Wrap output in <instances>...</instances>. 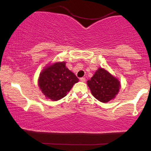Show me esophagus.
Instances as JSON below:
<instances>
[{
	"instance_id": "34e87169",
	"label": "esophagus",
	"mask_w": 151,
	"mask_h": 151,
	"mask_svg": "<svg viewBox=\"0 0 151 151\" xmlns=\"http://www.w3.org/2000/svg\"><path fill=\"white\" fill-rule=\"evenodd\" d=\"M80 80L81 81H82V82H85V81H86V78H81Z\"/></svg>"
}]
</instances>
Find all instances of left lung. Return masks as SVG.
I'll return each instance as SVG.
<instances>
[{
    "instance_id": "1",
    "label": "left lung",
    "mask_w": 151,
    "mask_h": 151,
    "mask_svg": "<svg viewBox=\"0 0 151 151\" xmlns=\"http://www.w3.org/2000/svg\"><path fill=\"white\" fill-rule=\"evenodd\" d=\"M87 83L93 96L102 103L114 99L121 88L118 79L102 68H98Z\"/></svg>"
}]
</instances>
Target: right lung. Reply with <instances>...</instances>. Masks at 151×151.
<instances>
[{
    "label": "right lung",
    "mask_w": 151,
    "mask_h": 151,
    "mask_svg": "<svg viewBox=\"0 0 151 151\" xmlns=\"http://www.w3.org/2000/svg\"><path fill=\"white\" fill-rule=\"evenodd\" d=\"M79 81L65 62H55L45 67L38 78V86L46 99L58 101L64 97Z\"/></svg>",
    "instance_id": "right-lung-1"
}]
</instances>
